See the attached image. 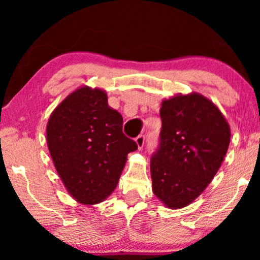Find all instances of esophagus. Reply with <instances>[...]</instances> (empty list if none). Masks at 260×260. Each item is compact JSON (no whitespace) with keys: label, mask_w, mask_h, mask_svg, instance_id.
<instances>
[{"label":"esophagus","mask_w":260,"mask_h":260,"mask_svg":"<svg viewBox=\"0 0 260 260\" xmlns=\"http://www.w3.org/2000/svg\"><path fill=\"white\" fill-rule=\"evenodd\" d=\"M144 140H145V138H144L143 135H140V136H137L136 138H135V142H136L138 149H142L144 147Z\"/></svg>","instance_id":"34e87169"}]
</instances>
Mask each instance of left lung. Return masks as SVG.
I'll list each match as a JSON object with an SVG mask.
<instances>
[{
    "instance_id": "left-lung-1",
    "label": "left lung",
    "mask_w": 260,
    "mask_h": 260,
    "mask_svg": "<svg viewBox=\"0 0 260 260\" xmlns=\"http://www.w3.org/2000/svg\"><path fill=\"white\" fill-rule=\"evenodd\" d=\"M159 148L151 157L152 191L170 209L190 205L225 158L231 129L214 103L197 92L165 99Z\"/></svg>"
}]
</instances>
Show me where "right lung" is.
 Masks as SVG:
<instances>
[{
  "mask_svg": "<svg viewBox=\"0 0 260 260\" xmlns=\"http://www.w3.org/2000/svg\"><path fill=\"white\" fill-rule=\"evenodd\" d=\"M46 137L63 186L81 205L104 201L115 190L127 154L137 144L123 134V117L102 88L81 86L49 117Z\"/></svg>",
  "mask_w": 260,
  "mask_h": 260,
  "instance_id": "obj_1",
  "label": "right lung"
}]
</instances>
